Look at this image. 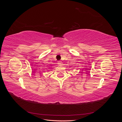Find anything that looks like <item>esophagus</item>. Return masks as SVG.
Segmentation results:
<instances>
[{
  "mask_svg": "<svg viewBox=\"0 0 122 122\" xmlns=\"http://www.w3.org/2000/svg\"><path fill=\"white\" fill-rule=\"evenodd\" d=\"M58 65H61L62 64V62L61 61H58V62H57Z\"/></svg>",
  "mask_w": 122,
  "mask_h": 122,
  "instance_id": "34e87169",
  "label": "esophagus"
}]
</instances>
